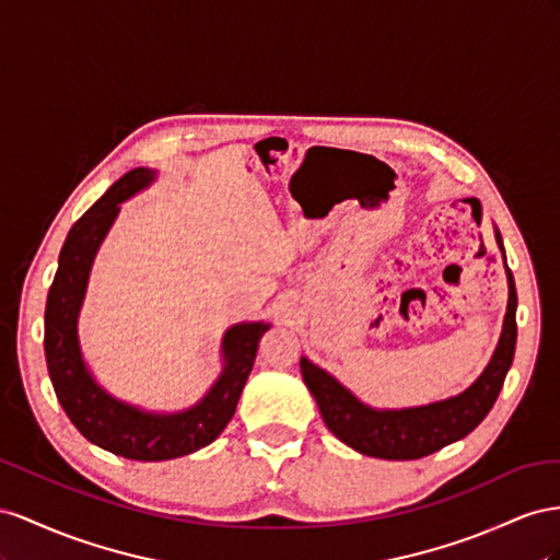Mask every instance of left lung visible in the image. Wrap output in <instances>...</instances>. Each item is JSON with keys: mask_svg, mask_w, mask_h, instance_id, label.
<instances>
[{"mask_svg": "<svg viewBox=\"0 0 560 560\" xmlns=\"http://www.w3.org/2000/svg\"><path fill=\"white\" fill-rule=\"evenodd\" d=\"M498 246L504 253L502 236L494 230ZM506 262V258H504ZM509 302L500 342L486 371L469 389L429 406L401 410H377L361 404L338 380L318 369L310 359H300L302 380L316 398L326 427L349 448L380 459H420L451 445L483 422L504 385L516 349V283L506 267Z\"/></svg>", "mask_w": 560, "mask_h": 560, "instance_id": "left-lung-1", "label": "left lung"}]
</instances>
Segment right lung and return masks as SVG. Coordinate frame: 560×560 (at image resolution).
Instances as JSON below:
<instances>
[{
	"mask_svg": "<svg viewBox=\"0 0 560 560\" xmlns=\"http://www.w3.org/2000/svg\"><path fill=\"white\" fill-rule=\"evenodd\" d=\"M154 171L133 168L112 185L79 218L62 244L56 279L46 298L44 354L62 410L79 434L103 451L138 462H162L195 453L220 436L236 410L253 371L258 342L269 324H236L222 338V373L199 404L180 412H148L107 394L86 369L79 349L77 318L82 310L89 271L119 203L145 189Z\"/></svg>",
	"mask_w": 560,
	"mask_h": 560,
	"instance_id": "add662e5",
	"label": "right lung"
}]
</instances>
